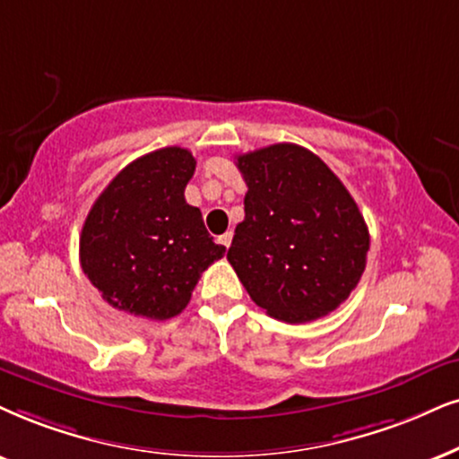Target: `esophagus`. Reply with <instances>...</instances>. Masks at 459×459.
<instances>
[{
	"mask_svg": "<svg viewBox=\"0 0 459 459\" xmlns=\"http://www.w3.org/2000/svg\"><path fill=\"white\" fill-rule=\"evenodd\" d=\"M230 241H233V233H224V235L218 237V243H220V246H224L226 249L230 247Z\"/></svg>",
	"mask_w": 459,
	"mask_h": 459,
	"instance_id": "esophagus-1",
	"label": "esophagus"
}]
</instances>
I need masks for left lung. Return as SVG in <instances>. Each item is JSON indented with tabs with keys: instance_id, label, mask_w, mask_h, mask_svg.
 Here are the masks:
<instances>
[{
	"instance_id": "1",
	"label": "left lung",
	"mask_w": 459,
	"mask_h": 459,
	"mask_svg": "<svg viewBox=\"0 0 459 459\" xmlns=\"http://www.w3.org/2000/svg\"><path fill=\"white\" fill-rule=\"evenodd\" d=\"M247 184L229 263L260 309L281 322L328 316L358 286L370 237L356 201L320 156L273 143L237 156Z\"/></svg>"
}]
</instances>
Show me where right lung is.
<instances>
[{
	"mask_svg": "<svg viewBox=\"0 0 459 459\" xmlns=\"http://www.w3.org/2000/svg\"><path fill=\"white\" fill-rule=\"evenodd\" d=\"M196 167L186 148L129 162L100 195L80 235V264L103 300L148 320L188 305L201 273L224 256L184 190Z\"/></svg>",
	"mask_w": 459,
	"mask_h": 459,
	"instance_id": "obj_1",
	"label": "right lung"
}]
</instances>
